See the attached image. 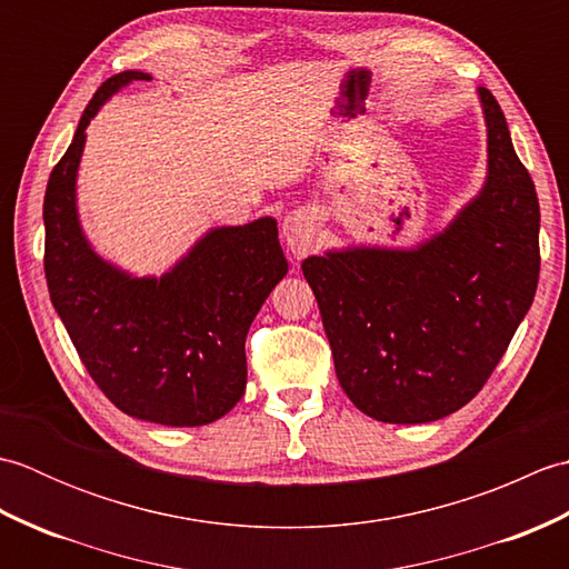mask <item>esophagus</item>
<instances>
[{
	"mask_svg": "<svg viewBox=\"0 0 569 569\" xmlns=\"http://www.w3.org/2000/svg\"><path fill=\"white\" fill-rule=\"evenodd\" d=\"M283 239L288 249L296 259H303L308 253L316 249V241H318V217L312 214L310 210H293L286 214L283 220Z\"/></svg>",
	"mask_w": 569,
	"mask_h": 569,
	"instance_id": "esophagus-1",
	"label": "esophagus"
}]
</instances>
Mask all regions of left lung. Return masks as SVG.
I'll return each instance as SVG.
<instances>
[{
	"instance_id": "left-lung-1",
	"label": "left lung",
	"mask_w": 569,
	"mask_h": 569,
	"mask_svg": "<svg viewBox=\"0 0 569 569\" xmlns=\"http://www.w3.org/2000/svg\"><path fill=\"white\" fill-rule=\"evenodd\" d=\"M487 178L413 249L347 247L303 261L337 379L361 413L432 422L475 398L533 303L540 208L499 102L479 88Z\"/></svg>"
}]
</instances>
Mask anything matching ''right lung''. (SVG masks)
<instances>
[{
  "mask_svg": "<svg viewBox=\"0 0 569 569\" xmlns=\"http://www.w3.org/2000/svg\"><path fill=\"white\" fill-rule=\"evenodd\" d=\"M149 72L112 76L84 107L43 198L46 281L84 369L122 413L171 428L222 418L247 389L244 340L288 273L273 217L212 227L161 276L102 259L82 232L78 168L102 104Z\"/></svg>",
  "mask_w": 569,
  "mask_h": 569,
  "instance_id": "1",
  "label": "right lung"
}]
</instances>
